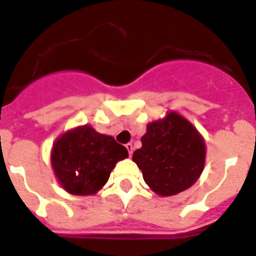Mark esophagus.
Returning <instances> with one entry per match:
<instances>
[{
    "label": "esophagus",
    "mask_w": 256,
    "mask_h": 256,
    "mask_svg": "<svg viewBox=\"0 0 256 256\" xmlns=\"http://www.w3.org/2000/svg\"><path fill=\"white\" fill-rule=\"evenodd\" d=\"M126 148H128V155H130V156H132V150H134V147H132V143H128V144H126Z\"/></svg>",
    "instance_id": "obj_1"
}]
</instances>
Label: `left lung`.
<instances>
[{
    "instance_id": "8db88e82",
    "label": "left lung",
    "mask_w": 256,
    "mask_h": 256,
    "mask_svg": "<svg viewBox=\"0 0 256 256\" xmlns=\"http://www.w3.org/2000/svg\"><path fill=\"white\" fill-rule=\"evenodd\" d=\"M132 160L154 192L172 196L188 189L200 178L205 163V143L186 118L170 113L166 120L147 124Z\"/></svg>"
}]
</instances>
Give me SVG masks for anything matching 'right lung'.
<instances>
[{"instance_id": "right-lung-1", "label": "right lung", "mask_w": 256, "mask_h": 256, "mask_svg": "<svg viewBox=\"0 0 256 256\" xmlns=\"http://www.w3.org/2000/svg\"><path fill=\"white\" fill-rule=\"evenodd\" d=\"M128 156L126 147L113 136L82 126L56 140L51 162L56 178L67 192L86 196L102 188L117 162Z\"/></svg>"}]
</instances>
